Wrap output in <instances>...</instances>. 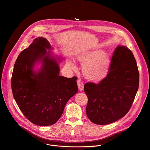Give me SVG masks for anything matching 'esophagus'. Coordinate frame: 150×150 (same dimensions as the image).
I'll list each match as a JSON object with an SVG mask.
<instances>
[{
  "instance_id": "34e87169",
  "label": "esophagus",
  "mask_w": 150,
  "mask_h": 150,
  "mask_svg": "<svg viewBox=\"0 0 150 150\" xmlns=\"http://www.w3.org/2000/svg\"><path fill=\"white\" fill-rule=\"evenodd\" d=\"M77 84H78L79 91H82L83 90V83L81 80H78L77 81Z\"/></svg>"
}]
</instances>
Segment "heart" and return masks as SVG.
I'll list each match as a JSON object with an SVG mask.
<instances>
[{"label": "heart", "instance_id": "obj_1", "mask_svg": "<svg viewBox=\"0 0 150 150\" xmlns=\"http://www.w3.org/2000/svg\"><path fill=\"white\" fill-rule=\"evenodd\" d=\"M77 60L83 65V75L89 81L98 82L103 80L108 75L110 59L108 54L103 53L101 50H93L84 52L76 56ZM70 68L74 69L75 64L68 62Z\"/></svg>", "mask_w": 150, "mask_h": 150}]
</instances>
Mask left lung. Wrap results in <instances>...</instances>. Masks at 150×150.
I'll return each mask as SVG.
<instances>
[{
  "mask_svg": "<svg viewBox=\"0 0 150 150\" xmlns=\"http://www.w3.org/2000/svg\"><path fill=\"white\" fill-rule=\"evenodd\" d=\"M139 76L132 52L117 46L113 54L108 75L98 83L87 82L86 113L97 125L112 123L125 116L131 109L139 87Z\"/></svg>",
  "mask_w": 150,
  "mask_h": 150,
  "instance_id": "8db88e82",
  "label": "left lung"
}]
</instances>
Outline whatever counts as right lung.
I'll list each match as a JSON object with an SVG mask.
<instances>
[{"instance_id":"add662e5","label":"right lung","mask_w":150,"mask_h":150,"mask_svg":"<svg viewBox=\"0 0 150 150\" xmlns=\"http://www.w3.org/2000/svg\"><path fill=\"white\" fill-rule=\"evenodd\" d=\"M50 49L46 38H35L19 54L11 79L12 94L19 109L31 122L42 126L55 123L67 103L78 91L76 76L59 75L58 62L46 50ZM40 60L42 67L35 73L33 68Z\"/></svg>"}]
</instances>
